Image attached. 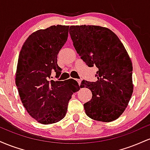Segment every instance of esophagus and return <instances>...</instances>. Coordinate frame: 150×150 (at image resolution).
<instances>
[{"mask_svg":"<svg viewBox=\"0 0 150 150\" xmlns=\"http://www.w3.org/2000/svg\"><path fill=\"white\" fill-rule=\"evenodd\" d=\"M77 82H78V84H79V85H80V84H81V81H82V80H81V79H77Z\"/></svg>","mask_w":150,"mask_h":150,"instance_id":"obj_1","label":"esophagus"}]
</instances>
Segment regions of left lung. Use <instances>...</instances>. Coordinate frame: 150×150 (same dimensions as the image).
Here are the masks:
<instances>
[{
	"label": "left lung",
	"mask_w": 150,
	"mask_h": 150,
	"mask_svg": "<svg viewBox=\"0 0 150 150\" xmlns=\"http://www.w3.org/2000/svg\"><path fill=\"white\" fill-rule=\"evenodd\" d=\"M74 47L89 67L96 65V82L82 80L80 87L91 89L92 97L84 104L92 119L111 122L128 106L133 85L132 65L120 39L109 29L99 26H70Z\"/></svg>",
	"instance_id": "left-lung-1"
}]
</instances>
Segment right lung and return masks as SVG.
<instances>
[{"label": "right lung", "instance_id": "add662e5", "mask_svg": "<svg viewBox=\"0 0 150 150\" xmlns=\"http://www.w3.org/2000/svg\"><path fill=\"white\" fill-rule=\"evenodd\" d=\"M69 26H51L32 33L19 55L15 82L23 106L32 118L51 124L64 118L68 101L80 89L76 80H51L61 74L57 56L68 37Z\"/></svg>", "mask_w": 150, "mask_h": 150}]
</instances>
